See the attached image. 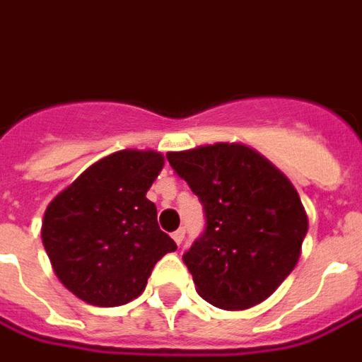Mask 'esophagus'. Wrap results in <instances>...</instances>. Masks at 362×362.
Wrapping results in <instances>:
<instances>
[{"instance_id": "34e87169", "label": "esophagus", "mask_w": 362, "mask_h": 362, "mask_svg": "<svg viewBox=\"0 0 362 362\" xmlns=\"http://www.w3.org/2000/svg\"><path fill=\"white\" fill-rule=\"evenodd\" d=\"M171 236H173V240H175L177 244H181L183 243V238H185V228H177Z\"/></svg>"}]
</instances>
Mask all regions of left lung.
Listing matches in <instances>:
<instances>
[{"mask_svg": "<svg viewBox=\"0 0 362 362\" xmlns=\"http://www.w3.org/2000/svg\"><path fill=\"white\" fill-rule=\"evenodd\" d=\"M205 211V230L183 262L199 296L221 310H246L290 276L308 216L288 177L246 146L216 144L167 153Z\"/></svg>", "mask_w": 362, "mask_h": 362, "instance_id": "obj_1", "label": "left lung"}]
</instances>
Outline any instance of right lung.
<instances>
[{"instance_id": "1", "label": "right lung", "mask_w": 362, "mask_h": 362, "mask_svg": "<svg viewBox=\"0 0 362 362\" xmlns=\"http://www.w3.org/2000/svg\"><path fill=\"white\" fill-rule=\"evenodd\" d=\"M161 167L156 151H116L47 206L45 250L62 286L82 301L100 308L128 303L146 290L157 262L177 250L146 197Z\"/></svg>"}]
</instances>
